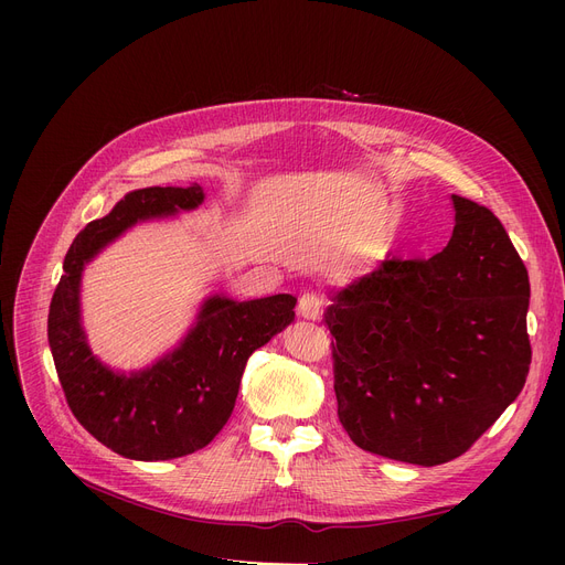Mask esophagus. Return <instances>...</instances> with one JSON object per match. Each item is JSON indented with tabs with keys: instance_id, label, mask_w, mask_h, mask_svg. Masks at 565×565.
Listing matches in <instances>:
<instances>
[{
	"instance_id": "1",
	"label": "esophagus",
	"mask_w": 565,
	"mask_h": 565,
	"mask_svg": "<svg viewBox=\"0 0 565 565\" xmlns=\"http://www.w3.org/2000/svg\"><path fill=\"white\" fill-rule=\"evenodd\" d=\"M322 298L316 292H305L300 298V305H298V311L302 318L307 320H318L322 316Z\"/></svg>"
}]
</instances>
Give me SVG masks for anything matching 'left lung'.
Listing matches in <instances>:
<instances>
[{
	"label": "left lung",
	"instance_id": "1",
	"mask_svg": "<svg viewBox=\"0 0 565 565\" xmlns=\"http://www.w3.org/2000/svg\"><path fill=\"white\" fill-rule=\"evenodd\" d=\"M451 201L447 247L382 260L324 311L341 426L364 451L424 467L462 456L531 364L526 267L486 205Z\"/></svg>",
	"mask_w": 565,
	"mask_h": 565
}]
</instances>
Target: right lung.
I'll use <instances>...</instances> for the list:
<instances>
[{
    "label": "right lung",
    "mask_w": 565,
    "mask_h": 565,
    "mask_svg": "<svg viewBox=\"0 0 565 565\" xmlns=\"http://www.w3.org/2000/svg\"><path fill=\"white\" fill-rule=\"evenodd\" d=\"M203 199L196 183L128 192L77 233L50 302L47 341L75 419L130 460H171L211 444L231 417L252 352L295 320L298 300L286 292L247 302L211 295L183 341L151 366L118 373L92 352L79 307L84 265L135 224L194 211Z\"/></svg>",
    "instance_id": "right-lung-1"
}]
</instances>
